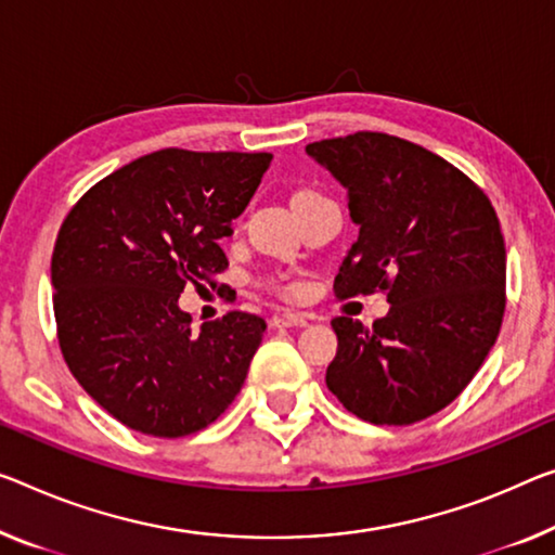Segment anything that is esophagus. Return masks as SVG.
<instances>
[{
    "label": "esophagus",
    "mask_w": 555,
    "mask_h": 555,
    "mask_svg": "<svg viewBox=\"0 0 555 555\" xmlns=\"http://www.w3.org/2000/svg\"><path fill=\"white\" fill-rule=\"evenodd\" d=\"M272 327H302L307 325V318L302 312H283V314H272Z\"/></svg>",
    "instance_id": "1"
}]
</instances>
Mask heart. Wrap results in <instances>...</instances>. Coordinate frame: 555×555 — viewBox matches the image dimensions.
Masks as SVG:
<instances>
[{"label": "heart", "mask_w": 555, "mask_h": 555, "mask_svg": "<svg viewBox=\"0 0 555 555\" xmlns=\"http://www.w3.org/2000/svg\"><path fill=\"white\" fill-rule=\"evenodd\" d=\"M287 289H289V287H287Z\"/></svg>", "instance_id": "obj_1"}]
</instances>
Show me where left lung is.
I'll list each match as a JSON object with an SVG mask.
<instances>
[{
	"label": "left lung",
	"mask_w": 555,
	"mask_h": 555,
	"mask_svg": "<svg viewBox=\"0 0 555 555\" xmlns=\"http://www.w3.org/2000/svg\"><path fill=\"white\" fill-rule=\"evenodd\" d=\"M307 156L347 191L360 235L337 297L387 289L372 327L335 318L327 387L370 424H414L454 402L493 347L506 307V248L479 185L437 153L360 131Z\"/></svg>",
	"instance_id": "1"
}]
</instances>
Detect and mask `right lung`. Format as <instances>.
Masks as SVG:
<instances>
[{"mask_svg": "<svg viewBox=\"0 0 555 555\" xmlns=\"http://www.w3.org/2000/svg\"><path fill=\"white\" fill-rule=\"evenodd\" d=\"M270 160L149 153L83 193L62 223L51 255L59 345L79 385L129 429L189 437L241 391L266 320L228 312L191 332L178 297L228 268L218 241L233 235Z\"/></svg>", "mask_w": 555, "mask_h": 555, "instance_id": "add662e5", "label": "right lung"}]
</instances>
